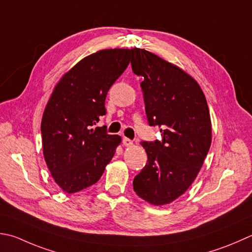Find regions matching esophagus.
<instances>
[{
	"instance_id": "esophagus-1",
	"label": "esophagus",
	"mask_w": 252,
	"mask_h": 252,
	"mask_svg": "<svg viewBox=\"0 0 252 252\" xmlns=\"http://www.w3.org/2000/svg\"><path fill=\"white\" fill-rule=\"evenodd\" d=\"M122 143L125 146H131L133 144V142L130 139H127V137H123Z\"/></svg>"
}]
</instances>
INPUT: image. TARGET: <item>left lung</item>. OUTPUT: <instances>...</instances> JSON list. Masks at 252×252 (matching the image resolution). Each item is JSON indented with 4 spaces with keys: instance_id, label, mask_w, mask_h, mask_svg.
I'll use <instances>...</instances> for the list:
<instances>
[{
    "instance_id": "left-lung-1",
    "label": "left lung",
    "mask_w": 252,
    "mask_h": 252,
    "mask_svg": "<svg viewBox=\"0 0 252 252\" xmlns=\"http://www.w3.org/2000/svg\"><path fill=\"white\" fill-rule=\"evenodd\" d=\"M132 71L141 83L147 121L161 140L141 142L147 154L133 180L135 193L153 205L169 204L198 176L212 141L210 111L199 84L189 74L144 49L131 50Z\"/></svg>"
}]
</instances>
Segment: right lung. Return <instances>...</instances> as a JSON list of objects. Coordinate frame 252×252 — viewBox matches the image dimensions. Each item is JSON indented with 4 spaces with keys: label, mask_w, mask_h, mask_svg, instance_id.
Instances as JSON below:
<instances>
[{
    "label": "right lung",
    "mask_w": 252,
    "mask_h": 252,
    "mask_svg": "<svg viewBox=\"0 0 252 252\" xmlns=\"http://www.w3.org/2000/svg\"><path fill=\"white\" fill-rule=\"evenodd\" d=\"M129 49H107L84 58L57 84L41 121L44 160L54 181L75 193L100 179L120 144L119 135L93 129L106 115L112 84L130 63Z\"/></svg>",
    "instance_id": "obj_1"
}]
</instances>
